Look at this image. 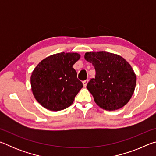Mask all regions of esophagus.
I'll list each match as a JSON object with an SVG mask.
<instances>
[{
    "label": "esophagus",
    "instance_id": "34e87169",
    "mask_svg": "<svg viewBox=\"0 0 156 156\" xmlns=\"http://www.w3.org/2000/svg\"><path fill=\"white\" fill-rule=\"evenodd\" d=\"M87 83H88V80H86L83 82V86L85 87L87 86Z\"/></svg>",
    "mask_w": 156,
    "mask_h": 156
}]
</instances>
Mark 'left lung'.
<instances>
[{
  "label": "left lung",
  "mask_w": 156,
  "mask_h": 156,
  "mask_svg": "<svg viewBox=\"0 0 156 156\" xmlns=\"http://www.w3.org/2000/svg\"><path fill=\"white\" fill-rule=\"evenodd\" d=\"M84 58L96 69V77L87 88L97 105L115 111L127 104L136 84V75L131 65L120 55L107 51L86 52Z\"/></svg>",
  "instance_id": "left-lung-1"
}]
</instances>
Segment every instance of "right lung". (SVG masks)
I'll use <instances>...</instances> for the list:
<instances>
[{"mask_svg":"<svg viewBox=\"0 0 156 156\" xmlns=\"http://www.w3.org/2000/svg\"><path fill=\"white\" fill-rule=\"evenodd\" d=\"M80 58L78 53L61 52L42 60L31 75V91L45 109L58 112L72 105L83 87L73 65Z\"/></svg>","mask_w":156,"mask_h":156,"instance_id":"obj_1","label":"right lung"}]
</instances>
